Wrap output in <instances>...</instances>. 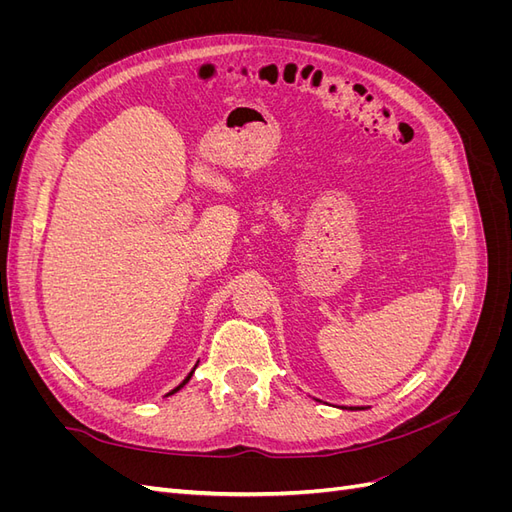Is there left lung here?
Instances as JSON below:
<instances>
[{
	"instance_id": "left-lung-1",
	"label": "left lung",
	"mask_w": 512,
	"mask_h": 512,
	"mask_svg": "<svg viewBox=\"0 0 512 512\" xmlns=\"http://www.w3.org/2000/svg\"><path fill=\"white\" fill-rule=\"evenodd\" d=\"M350 410H361V408H350Z\"/></svg>"
}]
</instances>
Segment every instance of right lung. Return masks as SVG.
Masks as SVG:
<instances>
[{"instance_id":"add662e5","label":"right lung","mask_w":512,"mask_h":512,"mask_svg":"<svg viewBox=\"0 0 512 512\" xmlns=\"http://www.w3.org/2000/svg\"><path fill=\"white\" fill-rule=\"evenodd\" d=\"M194 369H196V367H194ZM194 369H192V371H190V374H188V378H185V380H183V382H181V384H179V386H177V389H173V391H170V393H168V395H173V393H177V391H179V389H183V386H185V384H188V382H190V378H192V374H194Z\"/></svg>"}]
</instances>
